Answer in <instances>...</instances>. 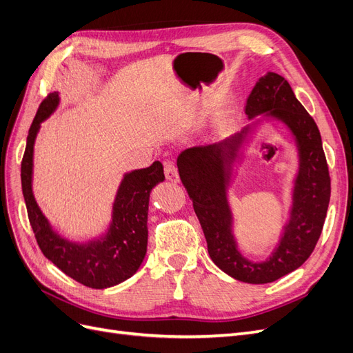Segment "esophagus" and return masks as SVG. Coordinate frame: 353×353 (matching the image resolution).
I'll return each mask as SVG.
<instances>
[{"label": "esophagus", "instance_id": "obj_1", "mask_svg": "<svg viewBox=\"0 0 353 353\" xmlns=\"http://www.w3.org/2000/svg\"><path fill=\"white\" fill-rule=\"evenodd\" d=\"M164 174H165V179L168 181H173V183H177V181H180L177 167L173 163H165L164 164Z\"/></svg>", "mask_w": 353, "mask_h": 353}]
</instances>
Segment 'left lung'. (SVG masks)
Wrapping results in <instances>:
<instances>
[{"mask_svg": "<svg viewBox=\"0 0 353 353\" xmlns=\"http://www.w3.org/2000/svg\"><path fill=\"white\" fill-rule=\"evenodd\" d=\"M245 114L250 123L241 132L212 145L185 150L177 157V168L212 262L237 281L268 283L298 269L314 250L329 208L330 177L320 130L282 75L269 71L259 78L247 99ZM273 120L288 128L294 139L297 172L279 244L265 261H252L238 245L229 190L235 167L255 128Z\"/></svg>", "mask_w": 353, "mask_h": 353, "instance_id": "obj_1", "label": "left lung"}]
</instances>
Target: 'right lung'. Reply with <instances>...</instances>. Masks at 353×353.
Here are the masks:
<instances>
[{"instance_id": "right-lung-1", "label": "right lung", "mask_w": 353, "mask_h": 353, "mask_svg": "<svg viewBox=\"0 0 353 353\" xmlns=\"http://www.w3.org/2000/svg\"><path fill=\"white\" fill-rule=\"evenodd\" d=\"M59 106V93H50L29 129L21 161V189L30 225L46 259L65 275L88 288L104 290L135 275L147 254L148 205L151 190L164 181L160 161L123 173L112 203L108 227L85 241L62 236L39 208L33 194V154L42 123Z\"/></svg>"}]
</instances>
